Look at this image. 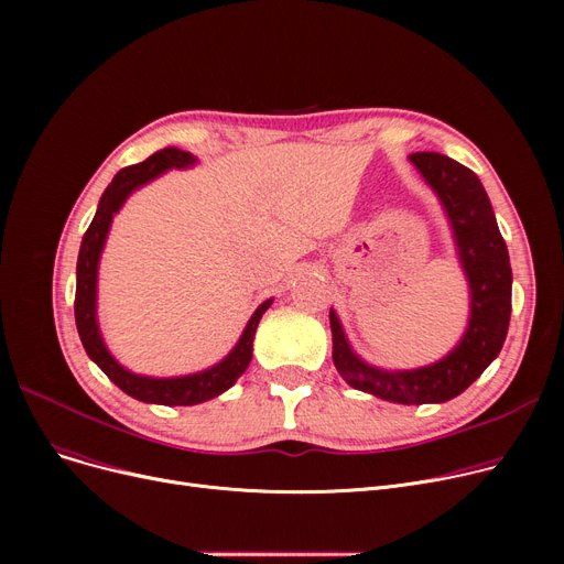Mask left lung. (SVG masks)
Returning a JSON list of instances; mask_svg holds the SVG:
<instances>
[{
  "mask_svg": "<svg viewBox=\"0 0 564 564\" xmlns=\"http://www.w3.org/2000/svg\"><path fill=\"white\" fill-rule=\"evenodd\" d=\"M438 194L455 230L462 267L470 285V319L462 343L434 366L389 372L364 364L345 340L336 313H329L334 366L351 389L398 404L446 402L464 393L506 343L512 313V267L480 177L438 153L409 155Z\"/></svg>",
  "mask_w": 564,
  "mask_h": 564,
  "instance_id": "8db88e82",
  "label": "left lung"
}]
</instances>
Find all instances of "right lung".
Here are the masks:
<instances>
[{
    "instance_id": "1",
    "label": "right lung",
    "mask_w": 564,
    "mask_h": 564,
    "mask_svg": "<svg viewBox=\"0 0 564 564\" xmlns=\"http://www.w3.org/2000/svg\"><path fill=\"white\" fill-rule=\"evenodd\" d=\"M194 164V158L185 151H177V148H164V151L151 155L148 160L126 166L123 171H118L111 185L105 189L98 213L91 221V226L86 228L84 240L79 247V258H77V290H75V322H77V332L82 338V345L88 354V359H94L98 368L116 383L123 393L141 400V402H153V404H166V406H189L198 404L210 398H217L219 393L228 391L232 383L240 377L251 357H253V336L258 329V322L262 313L270 308L272 300L258 306V311L251 315L247 329L240 338V343L235 345V349L228 354V357L217 364L210 370H203L198 375L189 377H175V379H153V377H139L128 372L126 368L118 366L111 354L107 351L100 332H98V322H96V276H98V260L100 251L105 245V237L111 224L113 213L123 205L128 194L137 189L139 185L148 183L151 177L164 173L166 169H185Z\"/></svg>"
}]
</instances>
